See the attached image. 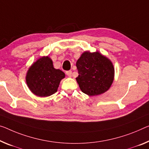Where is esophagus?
I'll use <instances>...</instances> for the list:
<instances>
[{"instance_id": "1", "label": "esophagus", "mask_w": 149, "mask_h": 149, "mask_svg": "<svg viewBox=\"0 0 149 149\" xmlns=\"http://www.w3.org/2000/svg\"><path fill=\"white\" fill-rule=\"evenodd\" d=\"M66 74L68 77H71L72 76V71L71 70H67V71H66Z\"/></svg>"}]
</instances>
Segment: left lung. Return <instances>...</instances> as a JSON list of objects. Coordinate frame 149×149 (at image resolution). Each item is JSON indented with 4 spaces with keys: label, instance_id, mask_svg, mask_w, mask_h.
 Returning <instances> with one entry per match:
<instances>
[{
    "label": "left lung",
    "instance_id": "8db88e82",
    "mask_svg": "<svg viewBox=\"0 0 149 149\" xmlns=\"http://www.w3.org/2000/svg\"><path fill=\"white\" fill-rule=\"evenodd\" d=\"M76 79L82 93L89 96L104 93L111 86L114 70L111 61L98 52H84L77 61Z\"/></svg>",
    "mask_w": 149,
    "mask_h": 149
}]
</instances>
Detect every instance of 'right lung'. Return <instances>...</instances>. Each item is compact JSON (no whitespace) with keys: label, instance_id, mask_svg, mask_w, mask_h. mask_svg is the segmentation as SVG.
Segmentation results:
<instances>
[{"label":"right lung","instance_id":"1","mask_svg":"<svg viewBox=\"0 0 149 149\" xmlns=\"http://www.w3.org/2000/svg\"><path fill=\"white\" fill-rule=\"evenodd\" d=\"M65 74L53 67L49 57L44 56L35 62L27 72L26 81L30 90L38 97H49L55 93Z\"/></svg>","mask_w":149,"mask_h":149}]
</instances>
